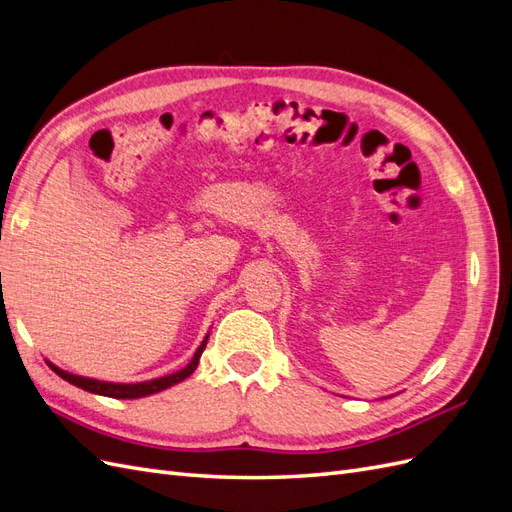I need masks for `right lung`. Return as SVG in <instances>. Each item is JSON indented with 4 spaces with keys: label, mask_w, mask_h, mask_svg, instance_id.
Returning <instances> with one entry per match:
<instances>
[{
    "label": "right lung",
    "mask_w": 512,
    "mask_h": 512,
    "mask_svg": "<svg viewBox=\"0 0 512 512\" xmlns=\"http://www.w3.org/2000/svg\"><path fill=\"white\" fill-rule=\"evenodd\" d=\"M207 339L209 335L203 339V344L198 346V350L194 352L192 361L185 365L183 369L175 371V374L170 376H164V378H156V380H149V382H138V384H115V382H102V380H94V378H83V376H74V374H68V371L55 367L53 363H49V367L55 371V374L59 378H64L66 382L79 386V389L83 391H89V393H96V395H104V397H115V399H138V397H147V395H153V393H160L164 389H168V386H173L181 380L188 378L190 374H194V369L200 361V354H203L205 346H207Z\"/></svg>",
    "instance_id": "1"
}]
</instances>
